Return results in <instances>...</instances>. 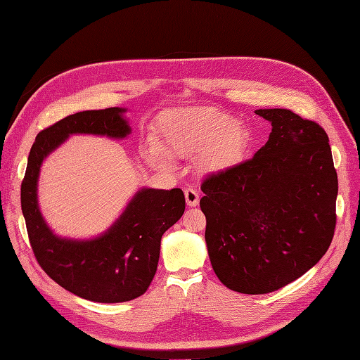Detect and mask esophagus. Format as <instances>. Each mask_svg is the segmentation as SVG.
Wrapping results in <instances>:
<instances>
[{
  "label": "esophagus",
  "mask_w": 360,
  "mask_h": 360,
  "mask_svg": "<svg viewBox=\"0 0 360 360\" xmlns=\"http://www.w3.org/2000/svg\"><path fill=\"white\" fill-rule=\"evenodd\" d=\"M185 200H186L188 205L195 207V205H198L200 195L195 190H193V188H186V190H185Z\"/></svg>",
  "instance_id": "esophagus-1"
}]
</instances>
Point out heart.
Segmentation results:
<instances>
[{
  "label": "heart",
  "mask_w": 360,
  "mask_h": 360,
  "mask_svg": "<svg viewBox=\"0 0 360 360\" xmlns=\"http://www.w3.org/2000/svg\"><path fill=\"white\" fill-rule=\"evenodd\" d=\"M251 136L247 128L224 113L209 109H190L170 117L163 128V147L150 141L146 158L150 163L166 166L172 156H201L207 172H224L247 158Z\"/></svg>",
  "instance_id": "obj_1"
}]
</instances>
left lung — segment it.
Returning <instances> with one entry per match:
<instances>
[{
  "label": "left lung",
  "instance_id": "1",
  "mask_svg": "<svg viewBox=\"0 0 360 360\" xmlns=\"http://www.w3.org/2000/svg\"><path fill=\"white\" fill-rule=\"evenodd\" d=\"M271 124L252 159L207 178L200 200L205 243L223 285L264 295L323 258L338 193L327 132L289 109H257Z\"/></svg>",
  "mask_w": 360,
  "mask_h": 360
}]
</instances>
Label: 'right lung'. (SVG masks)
<instances>
[{
    "instance_id": "1",
    "label": "right lung",
    "mask_w": 360,
    "mask_h": 360,
    "mask_svg": "<svg viewBox=\"0 0 360 360\" xmlns=\"http://www.w3.org/2000/svg\"><path fill=\"white\" fill-rule=\"evenodd\" d=\"M125 113V108L77 112L41 131L22 182V212L39 266L65 290L101 304L132 300L148 289L158 270L162 235L184 214L182 190L140 188L103 233L74 239L49 228L37 200V184L44 160L70 136L127 139L131 125Z\"/></svg>"
}]
</instances>
